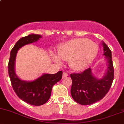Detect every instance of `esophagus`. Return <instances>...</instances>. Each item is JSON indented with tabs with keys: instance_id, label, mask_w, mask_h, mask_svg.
I'll return each mask as SVG.
<instances>
[{
	"instance_id": "esophagus-1",
	"label": "esophagus",
	"mask_w": 124,
	"mask_h": 124,
	"mask_svg": "<svg viewBox=\"0 0 124 124\" xmlns=\"http://www.w3.org/2000/svg\"><path fill=\"white\" fill-rule=\"evenodd\" d=\"M68 74L67 73H66V72H63V78H65V77H67L68 76Z\"/></svg>"
}]
</instances>
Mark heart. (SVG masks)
Masks as SVG:
<instances>
[{"label": "heart", "mask_w": 124, "mask_h": 124, "mask_svg": "<svg viewBox=\"0 0 124 124\" xmlns=\"http://www.w3.org/2000/svg\"><path fill=\"white\" fill-rule=\"evenodd\" d=\"M98 45L85 38L74 39L67 41L57 48V56L61 59L69 61L70 67L75 70H80L87 67L98 53ZM56 62L59 59L53 55Z\"/></svg>", "instance_id": "heart-1"}]
</instances>
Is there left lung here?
<instances>
[{"mask_svg": "<svg viewBox=\"0 0 124 124\" xmlns=\"http://www.w3.org/2000/svg\"><path fill=\"white\" fill-rule=\"evenodd\" d=\"M104 55L107 61V73L101 79L93 75L90 68L80 73L70 74L72 79L71 94L73 99L81 105H88L101 100L107 94L114 79L111 51L103 42Z\"/></svg>", "mask_w": 124, "mask_h": 124, "instance_id": "8db88e82", "label": "left lung"}]
</instances>
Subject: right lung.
I'll list each match as a JSON object with an SVG mask.
<instances>
[{
  "label": "right lung",
  "mask_w": 124,
  "mask_h": 124,
  "mask_svg": "<svg viewBox=\"0 0 124 124\" xmlns=\"http://www.w3.org/2000/svg\"><path fill=\"white\" fill-rule=\"evenodd\" d=\"M40 38V35L33 34L20 38L11 51L8 66L11 83L17 96L35 106L43 105L49 100L53 86L62 77V71H60L56 74H44L33 81L27 82L20 79L16 74L15 61L18 50L24 45L38 41Z\"/></svg>",
  "instance_id": "1"
}]
</instances>
